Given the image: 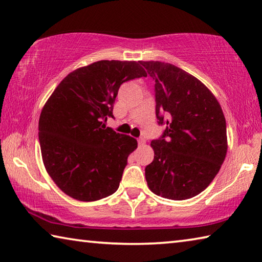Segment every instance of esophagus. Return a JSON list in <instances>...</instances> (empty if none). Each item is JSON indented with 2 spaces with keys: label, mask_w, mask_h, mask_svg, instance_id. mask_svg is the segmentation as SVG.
<instances>
[{
  "label": "esophagus",
  "mask_w": 262,
  "mask_h": 262,
  "mask_svg": "<svg viewBox=\"0 0 262 262\" xmlns=\"http://www.w3.org/2000/svg\"><path fill=\"white\" fill-rule=\"evenodd\" d=\"M137 142H139V144H144L145 143V137L144 136L139 137V140H137Z\"/></svg>",
  "instance_id": "1"
}]
</instances>
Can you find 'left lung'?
Instances as JSON below:
<instances>
[{"label":"left lung","mask_w":262,"mask_h":262,"mask_svg":"<svg viewBox=\"0 0 262 262\" xmlns=\"http://www.w3.org/2000/svg\"><path fill=\"white\" fill-rule=\"evenodd\" d=\"M155 81L161 137L145 167L150 190L170 200L200 194L219 173L227 155V122L221 105L198 78L171 63L142 61Z\"/></svg>","instance_id":"left-lung-1"}]
</instances>
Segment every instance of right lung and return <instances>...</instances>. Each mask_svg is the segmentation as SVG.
<instances>
[{
  "instance_id": "right-lung-1",
  "label": "right lung",
  "mask_w": 262,
  "mask_h": 262,
  "mask_svg": "<svg viewBox=\"0 0 262 262\" xmlns=\"http://www.w3.org/2000/svg\"><path fill=\"white\" fill-rule=\"evenodd\" d=\"M147 77L141 61L103 60L78 68L62 79L39 119L43 164L62 192L79 201H96L117 192L133 137L104 121L122 83Z\"/></svg>"
}]
</instances>
